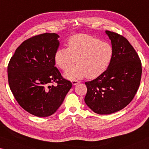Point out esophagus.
<instances>
[{
    "instance_id": "1",
    "label": "esophagus",
    "mask_w": 149,
    "mask_h": 149,
    "mask_svg": "<svg viewBox=\"0 0 149 149\" xmlns=\"http://www.w3.org/2000/svg\"><path fill=\"white\" fill-rule=\"evenodd\" d=\"M79 81H77V80H72V84L73 86H75V85H77V84H79Z\"/></svg>"
}]
</instances>
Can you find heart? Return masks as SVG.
Masks as SVG:
<instances>
[{"mask_svg":"<svg viewBox=\"0 0 149 149\" xmlns=\"http://www.w3.org/2000/svg\"><path fill=\"white\" fill-rule=\"evenodd\" d=\"M113 55V48L109 42L90 35L79 34L69 39L68 48H61L56 51L54 60L63 71L70 69L76 62L77 65L65 73L66 78L75 80L86 76L92 79L108 69Z\"/></svg>","mask_w":149,"mask_h":149,"instance_id":"heart-1","label":"heart"}]
</instances>
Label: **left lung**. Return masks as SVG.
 Returning <instances> with one entry per match:
<instances>
[{
    "instance_id": "1",
    "label": "left lung",
    "mask_w": 149,
    "mask_h": 149,
    "mask_svg": "<svg viewBox=\"0 0 149 149\" xmlns=\"http://www.w3.org/2000/svg\"><path fill=\"white\" fill-rule=\"evenodd\" d=\"M114 50L112 62L100 76L86 82L85 102L93 112L108 115L121 110L133 100L140 85V59L125 38L106 30Z\"/></svg>"
}]
</instances>
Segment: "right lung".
Returning a JSON list of instances; mask_svg holds the SVG:
<instances>
[{
    "instance_id": "right-lung-1",
    "label": "right lung",
    "mask_w": 149,
    "mask_h": 149,
    "mask_svg": "<svg viewBox=\"0 0 149 149\" xmlns=\"http://www.w3.org/2000/svg\"><path fill=\"white\" fill-rule=\"evenodd\" d=\"M58 38L55 33H45L24 41L8 65L9 86L16 100L37 117L54 114L72 86L54 66ZM54 82L56 86L51 85Z\"/></svg>"
}]
</instances>
